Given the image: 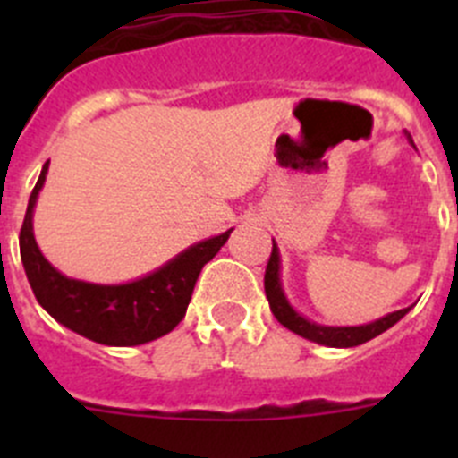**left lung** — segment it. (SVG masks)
<instances>
[{"label":"left lung","instance_id":"obj_1","mask_svg":"<svg viewBox=\"0 0 458 458\" xmlns=\"http://www.w3.org/2000/svg\"><path fill=\"white\" fill-rule=\"evenodd\" d=\"M406 140L411 141V147L415 148L412 137L408 135V132ZM264 286L270 311H273L275 318H277L282 326L289 327L291 333L310 339V342L321 344V346H333V349H351V346H360V344L369 342V339L378 337L380 333H386L387 327L394 326L396 321H402L408 311H411V307H403V310L390 311L386 317L376 318V321L371 323H362V326H323V323L310 321V318L302 317L301 311L295 310L289 302V298H286L284 286H282V257H279V248L275 241L268 268H266Z\"/></svg>","mask_w":458,"mask_h":458}]
</instances>
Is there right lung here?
<instances>
[{"mask_svg": "<svg viewBox=\"0 0 458 458\" xmlns=\"http://www.w3.org/2000/svg\"><path fill=\"white\" fill-rule=\"evenodd\" d=\"M47 169L50 163L40 169L20 229V259L38 305L56 323L105 346H140L172 333L183 321L201 268L220 252L233 229L194 242L131 282L96 284L68 277L43 257L34 236V208Z\"/></svg>", "mask_w": 458, "mask_h": 458, "instance_id": "add662e5", "label": "right lung"}]
</instances>
